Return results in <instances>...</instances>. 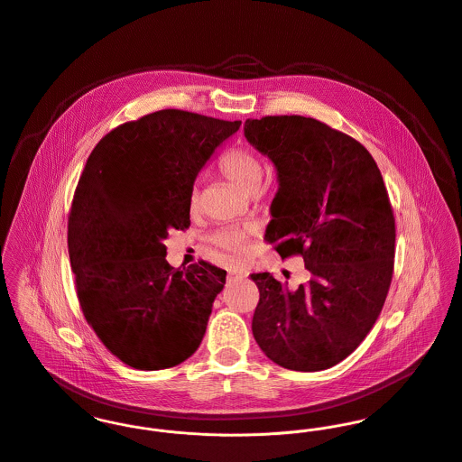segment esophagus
<instances>
[{"instance_id": "obj_1", "label": "esophagus", "mask_w": 462, "mask_h": 462, "mask_svg": "<svg viewBox=\"0 0 462 462\" xmlns=\"http://www.w3.org/2000/svg\"><path fill=\"white\" fill-rule=\"evenodd\" d=\"M246 278L245 271H230V280H243Z\"/></svg>"}]
</instances>
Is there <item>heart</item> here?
I'll list each match as a JSON object with an SVG mask.
<instances>
[{
	"instance_id": "1",
	"label": "heart",
	"mask_w": 462,
	"mask_h": 462,
	"mask_svg": "<svg viewBox=\"0 0 462 462\" xmlns=\"http://www.w3.org/2000/svg\"><path fill=\"white\" fill-rule=\"evenodd\" d=\"M221 173L239 186L246 195H255L263 179V161L252 149H232L219 159ZM200 204L199 188H193L189 195V206L197 208ZM246 232L241 228H221L212 236V243L228 252H239L245 245Z\"/></svg>"
}]
</instances>
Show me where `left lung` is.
<instances>
[{
  "mask_svg": "<svg viewBox=\"0 0 462 462\" xmlns=\"http://www.w3.org/2000/svg\"><path fill=\"white\" fill-rule=\"evenodd\" d=\"M245 136L278 175L265 241L301 255L307 283L255 273L252 329L276 365L326 370L347 358L379 317L393 274L395 217L383 175L355 138L300 115L245 122Z\"/></svg>",
  "mask_w": 462,
  "mask_h": 462,
  "instance_id": "left-lung-1",
  "label": "left lung"
}]
</instances>
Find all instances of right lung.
Here are the masks:
<instances>
[{"label": "right lung", "mask_w": 462, "mask_h": 462, "mask_svg": "<svg viewBox=\"0 0 462 462\" xmlns=\"http://www.w3.org/2000/svg\"><path fill=\"white\" fill-rule=\"evenodd\" d=\"M239 127L161 109L107 133L85 164L67 234L76 292L107 351L133 368L175 366L206 335L226 271L204 260L175 269L162 241L191 225L195 179Z\"/></svg>", "instance_id": "right-lung-1"}]
</instances>
